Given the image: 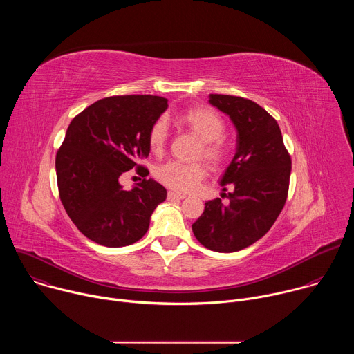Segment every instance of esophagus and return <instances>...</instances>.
Returning <instances> with one entry per match:
<instances>
[{
	"label": "esophagus",
	"instance_id": "1",
	"mask_svg": "<svg viewBox=\"0 0 354 354\" xmlns=\"http://www.w3.org/2000/svg\"><path fill=\"white\" fill-rule=\"evenodd\" d=\"M186 196L183 193H178V192H168V200H180L185 198Z\"/></svg>",
	"mask_w": 354,
	"mask_h": 354
}]
</instances>
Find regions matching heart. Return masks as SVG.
<instances>
[{
    "instance_id": "obj_1",
    "label": "heart",
    "mask_w": 354,
    "mask_h": 354,
    "mask_svg": "<svg viewBox=\"0 0 354 354\" xmlns=\"http://www.w3.org/2000/svg\"><path fill=\"white\" fill-rule=\"evenodd\" d=\"M179 123L201 140L197 157H203L214 168L224 164L227 158V145L223 134L225 131L224 119L210 108L192 106L182 111L178 116ZM148 145L154 154L164 153L168 140V123L164 118H158L148 130ZM207 175V167L203 162H179L169 161L156 169V178L167 187L187 193L194 190Z\"/></svg>"
}]
</instances>
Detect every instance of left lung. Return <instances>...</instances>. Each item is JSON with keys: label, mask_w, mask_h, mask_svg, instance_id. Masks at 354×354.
<instances>
[{"label": "left lung", "mask_w": 354, "mask_h": 354, "mask_svg": "<svg viewBox=\"0 0 354 354\" xmlns=\"http://www.w3.org/2000/svg\"><path fill=\"white\" fill-rule=\"evenodd\" d=\"M209 102L236 129L235 156L221 179L234 192L227 194L228 205L206 201L192 230L203 246L228 254L261 239L277 220L288 194L291 157L276 119L254 100L212 93Z\"/></svg>", "instance_id": "left-lung-1"}]
</instances>
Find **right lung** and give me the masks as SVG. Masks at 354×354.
<instances>
[{"label":"right lung","mask_w":354,"mask_h":354,"mask_svg":"<svg viewBox=\"0 0 354 354\" xmlns=\"http://www.w3.org/2000/svg\"><path fill=\"white\" fill-rule=\"evenodd\" d=\"M168 108L153 95H116L96 100L70 123L56 156L62 203L75 227L91 241L119 248L137 242L149 227L167 190L142 179L131 190L119 183L122 174L148 157V130Z\"/></svg>","instance_id":"right-lung-1"}]
</instances>
